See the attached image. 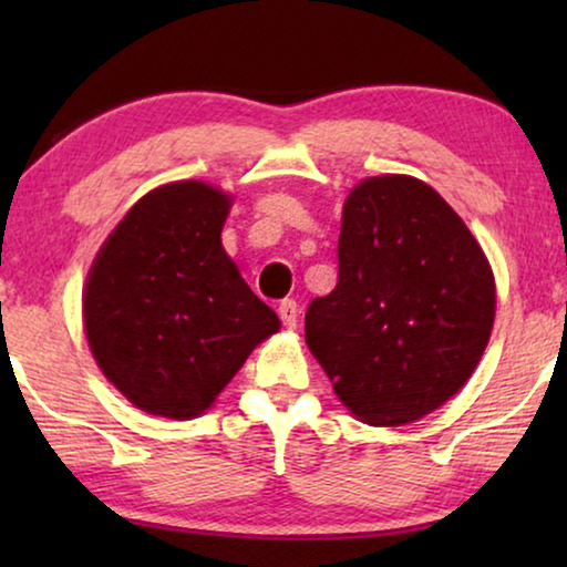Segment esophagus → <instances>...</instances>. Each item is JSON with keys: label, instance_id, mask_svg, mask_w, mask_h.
<instances>
[{"label": "esophagus", "instance_id": "1", "mask_svg": "<svg viewBox=\"0 0 567 567\" xmlns=\"http://www.w3.org/2000/svg\"><path fill=\"white\" fill-rule=\"evenodd\" d=\"M297 302L295 300H282L280 302V320L287 330H295L297 328Z\"/></svg>", "mask_w": 567, "mask_h": 567}]
</instances>
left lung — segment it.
Returning a JSON list of instances; mask_svg holds the SVG:
<instances>
[{
    "instance_id": "1",
    "label": "left lung",
    "mask_w": 567,
    "mask_h": 567,
    "mask_svg": "<svg viewBox=\"0 0 567 567\" xmlns=\"http://www.w3.org/2000/svg\"><path fill=\"white\" fill-rule=\"evenodd\" d=\"M338 285L315 297L305 340L344 408L368 425L437 410L491 340V262L437 192L408 175L368 177L342 207Z\"/></svg>"
}]
</instances>
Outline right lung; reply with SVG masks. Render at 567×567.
Wrapping results in <instances>:
<instances>
[{
	"label": "right lung",
	"instance_id": "1",
	"mask_svg": "<svg viewBox=\"0 0 567 567\" xmlns=\"http://www.w3.org/2000/svg\"><path fill=\"white\" fill-rule=\"evenodd\" d=\"M233 197L197 179L147 192L104 239L82 295L90 350L132 405L203 415L280 330L223 247Z\"/></svg>",
	"mask_w": 567,
	"mask_h": 567
}]
</instances>
